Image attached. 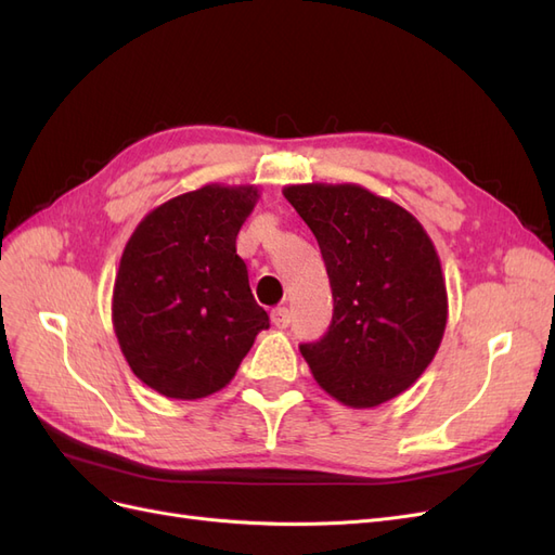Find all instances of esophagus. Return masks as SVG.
<instances>
[{
  "mask_svg": "<svg viewBox=\"0 0 555 555\" xmlns=\"http://www.w3.org/2000/svg\"><path fill=\"white\" fill-rule=\"evenodd\" d=\"M271 322H273V326H278V328H287V326H289V310H287V308H275V310L271 312Z\"/></svg>",
  "mask_w": 555,
  "mask_h": 555,
  "instance_id": "obj_1",
  "label": "esophagus"
}]
</instances>
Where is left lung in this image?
<instances>
[{"label":"left lung","instance_id":"8db88e82","mask_svg":"<svg viewBox=\"0 0 555 555\" xmlns=\"http://www.w3.org/2000/svg\"><path fill=\"white\" fill-rule=\"evenodd\" d=\"M284 198L314 233L333 292V322L300 345L312 377L347 408L408 391L442 343L449 298L422 222L357 182L287 184Z\"/></svg>","mask_w":555,"mask_h":555}]
</instances>
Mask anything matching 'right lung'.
<instances>
[{
    "instance_id": "obj_1",
    "label": "right lung",
    "mask_w": 555,
    "mask_h": 555,
    "mask_svg": "<svg viewBox=\"0 0 555 555\" xmlns=\"http://www.w3.org/2000/svg\"><path fill=\"white\" fill-rule=\"evenodd\" d=\"M257 184L210 182L150 210L113 284V331L131 373L173 400L222 391L268 328L236 236Z\"/></svg>"
}]
</instances>
